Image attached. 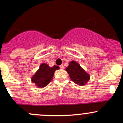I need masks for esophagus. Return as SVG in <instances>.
<instances>
[{
	"instance_id": "obj_1",
	"label": "esophagus",
	"mask_w": 123,
	"mask_h": 123,
	"mask_svg": "<svg viewBox=\"0 0 123 123\" xmlns=\"http://www.w3.org/2000/svg\"><path fill=\"white\" fill-rule=\"evenodd\" d=\"M60 68L61 69H64V66H63V65H61L60 66Z\"/></svg>"
}]
</instances>
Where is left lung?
<instances>
[{
  "mask_svg": "<svg viewBox=\"0 0 123 123\" xmlns=\"http://www.w3.org/2000/svg\"><path fill=\"white\" fill-rule=\"evenodd\" d=\"M65 70L69 74L70 79L74 83L80 86L86 85L90 79V75L86 72L78 62L72 61Z\"/></svg>",
  "mask_w": 123,
  "mask_h": 123,
  "instance_id": "obj_1",
  "label": "left lung"
}]
</instances>
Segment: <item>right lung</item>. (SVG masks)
<instances>
[{"label": "right lung", "mask_w": 123, "mask_h": 123, "mask_svg": "<svg viewBox=\"0 0 123 123\" xmlns=\"http://www.w3.org/2000/svg\"><path fill=\"white\" fill-rule=\"evenodd\" d=\"M60 67L54 65L52 67L46 63H42L36 73L31 77V81L38 88H43L47 86L53 78L54 74Z\"/></svg>", "instance_id": "obj_1"}]
</instances>
